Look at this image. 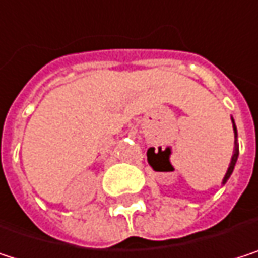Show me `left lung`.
<instances>
[{"mask_svg":"<svg viewBox=\"0 0 258 258\" xmlns=\"http://www.w3.org/2000/svg\"><path fill=\"white\" fill-rule=\"evenodd\" d=\"M231 120H233V117H231ZM233 130H234V138H236V141H234V153H233V157H231V162H230L228 171H227V174H225V177H224V180H222V184H225V183H227V180L230 178V175L233 174V171H234V166H236V162H237V157H239V145H237V128H236V125H234V120H233Z\"/></svg>","mask_w":258,"mask_h":258,"instance_id":"left-lung-1","label":"left lung"}]
</instances>
